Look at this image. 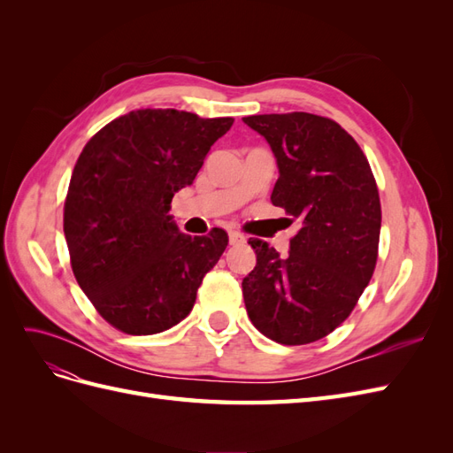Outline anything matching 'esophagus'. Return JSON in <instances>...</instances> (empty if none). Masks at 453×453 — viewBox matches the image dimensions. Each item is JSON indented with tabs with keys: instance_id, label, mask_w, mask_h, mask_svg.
<instances>
[{
	"instance_id": "esophagus-1",
	"label": "esophagus",
	"mask_w": 453,
	"mask_h": 453,
	"mask_svg": "<svg viewBox=\"0 0 453 453\" xmlns=\"http://www.w3.org/2000/svg\"><path fill=\"white\" fill-rule=\"evenodd\" d=\"M228 242H230V245H240V243L245 242V236L238 230H230L228 232Z\"/></svg>"
}]
</instances>
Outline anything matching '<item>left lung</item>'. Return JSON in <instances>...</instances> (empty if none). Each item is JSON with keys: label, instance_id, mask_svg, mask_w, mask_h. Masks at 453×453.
<instances>
[{"label": "left lung", "instance_id": "1", "mask_svg": "<svg viewBox=\"0 0 453 453\" xmlns=\"http://www.w3.org/2000/svg\"><path fill=\"white\" fill-rule=\"evenodd\" d=\"M280 177L272 203L300 221L287 257L251 238L257 266L242 281L251 323L270 340L303 346L344 323L378 258L381 208L361 147L338 122L311 113L251 115Z\"/></svg>", "mask_w": 453, "mask_h": 453}]
</instances>
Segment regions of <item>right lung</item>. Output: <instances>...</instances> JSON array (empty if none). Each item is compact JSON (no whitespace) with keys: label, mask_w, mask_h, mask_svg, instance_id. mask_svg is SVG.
Instances as JSON below:
<instances>
[{"label":"right lung","mask_w":453,"mask_h":453,"mask_svg":"<svg viewBox=\"0 0 453 453\" xmlns=\"http://www.w3.org/2000/svg\"><path fill=\"white\" fill-rule=\"evenodd\" d=\"M234 119L177 109H138L85 145L64 203V234L81 289L119 331H168L228 245L223 228L180 232L172 198L193 185L211 145Z\"/></svg>","instance_id":"1"}]
</instances>
